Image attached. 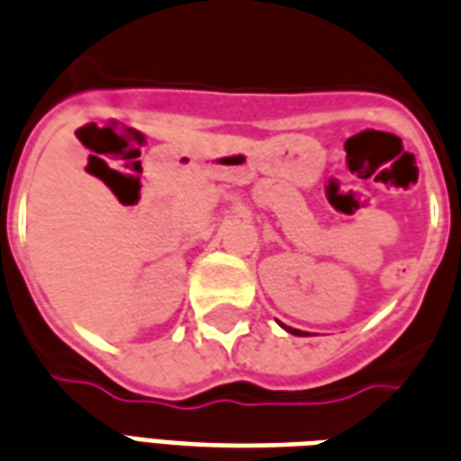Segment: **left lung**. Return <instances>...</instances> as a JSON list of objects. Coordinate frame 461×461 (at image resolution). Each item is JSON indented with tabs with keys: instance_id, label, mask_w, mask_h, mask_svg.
<instances>
[{
	"instance_id": "left-lung-1",
	"label": "left lung",
	"mask_w": 461,
	"mask_h": 461,
	"mask_svg": "<svg viewBox=\"0 0 461 461\" xmlns=\"http://www.w3.org/2000/svg\"><path fill=\"white\" fill-rule=\"evenodd\" d=\"M289 331H292V334H299V331H297V330H289Z\"/></svg>"
}]
</instances>
